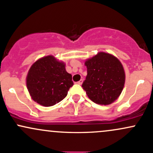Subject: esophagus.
Returning a JSON list of instances; mask_svg holds the SVG:
<instances>
[{"label": "esophagus", "instance_id": "34e87169", "mask_svg": "<svg viewBox=\"0 0 153 153\" xmlns=\"http://www.w3.org/2000/svg\"><path fill=\"white\" fill-rule=\"evenodd\" d=\"M83 79H80V80H79V81L77 82V83H78V84H79V85H81L82 83H83Z\"/></svg>", "mask_w": 153, "mask_h": 153}]
</instances>
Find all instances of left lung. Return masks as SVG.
<instances>
[{
	"label": "left lung",
	"mask_w": 153,
	"mask_h": 153,
	"mask_svg": "<svg viewBox=\"0 0 153 153\" xmlns=\"http://www.w3.org/2000/svg\"><path fill=\"white\" fill-rule=\"evenodd\" d=\"M87 75L82 87L96 104L107 105L115 102L123 91L125 72L113 55L100 52L85 62Z\"/></svg>",
	"instance_id": "1"
}]
</instances>
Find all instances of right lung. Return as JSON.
I'll return each mask as SVG.
<instances>
[{
  "label": "right lung",
  "instance_id": "add662e5",
  "mask_svg": "<svg viewBox=\"0 0 153 153\" xmlns=\"http://www.w3.org/2000/svg\"><path fill=\"white\" fill-rule=\"evenodd\" d=\"M26 81L32 99L45 107L61 102L73 85L72 75L65 70V64L51 55L39 59L32 65Z\"/></svg>",
  "mask_w": 153,
  "mask_h": 153
}]
</instances>
